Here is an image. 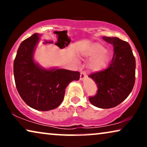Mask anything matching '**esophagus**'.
Listing matches in <instances>:
<instances>
[{
    "label": "esophagus",
    "mask_w": 147,
    "mask_h": 147,
    "mask_svg": "<svg viewBox=\"0 0 147 147\" xmlns=\"http://www.w3.org/2000/svg\"><path fill=\"white\" fill-rule=\"evenodd\" d=\"M86 77V73L85 71H81L80 73V80H84L85 79V78Z\"/></svg>",
    "instance_id": "obj_1"
}]
</instances>
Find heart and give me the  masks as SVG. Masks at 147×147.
Returning a JSON list of instances; mask_svg holds the SVG:
<instances>
[{"mask_svg":"<svg viewBox=\"0 0 147 147\" xmlns=\"http://www.w3.org/2000/svg\"><path fill=\"white\" fill-rule=\"evenodd\" d=\"M83 55L87 57H92L88 63V67L94 72L101 71L108 65L109 53L101 44L95 43L85 49Z\"/></svg>","mask_w":147,"mask_h":147,"instance_id":"b5f03b06","label":"heart"}]
</instances>
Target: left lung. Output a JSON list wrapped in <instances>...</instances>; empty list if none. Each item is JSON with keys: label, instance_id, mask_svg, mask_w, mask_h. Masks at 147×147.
Here are the masks:
<instances>
[{"label": "left lung", "instance_id": "1", "mask_svg": "<svg viewBox=\"0 0 147 147\" xmlns=\"http://www.w3.org/2000/svg\"><path fill=\"white\" fill-rule=\"evenodd\" d=\"M102 39L113 45V57L106 69L89 76L98 86L97 94L90 96L89 100L96 107L107 109L118 106L132 92L135 82L136 61L127 42L118 37Z\"/></svg>", "mask_w": 147, "mask_h": 147}]
</instances>
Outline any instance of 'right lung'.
I'll return each mask as SVG.
<instances>
[{
  "label": "right lung",
  "mask_w": 147,
  "mask_h": 147,
  "mask_svg": "<svg viewBox=\"0 0 147 147\" xmlns=\"http://www.w3.org/2000/svg\"><path fill=\"white\" fill-rule=\"evenodd\" d=\"M40 36L35 33L21 43L14 61V77L23 101L33 109L48 111L61 104L66 87L79 80L80 74L67 69H45L36 63L33 55Z\"/></svg>",
  "instance_id": "1"
}]
</instances>
